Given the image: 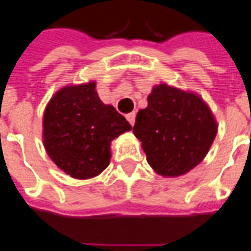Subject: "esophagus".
Instances as JSON below:
<instances>
[{"mask_svg":"<svg viewBox=\"0 0 251 251\" xmlns=\"http://www.w3.org/2000/svg\"><path fill=\"white\" fill-rule=\"evenodd\" d=\"M126 120L129 121L130 125H134V121H136V113H130L126 115Z\"/></svg>","mask_w":251,"mask_h":251,"instance_id":"esophagus-1","label":"esophagus"}]
</instances>
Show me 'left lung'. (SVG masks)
Segmentation results:
<instances>
[{
    "instance_id": "8db88e82",
    "label": "left lung",
    "mask_w": 251,
    "mask_h": 251,
    "mask_svg": "<svg viewBox=\"0 0 251 251\" xmlns=\"http://www.w3.org/2000/svg\"><path fill=\"white\" fill-rule=\"evenodd\" d=\"M133 133L157 174L178 176L204 159L217 125L200 96L160 84L148 96L147 108L137 113Z\"/></svg>"
}]
</instances>
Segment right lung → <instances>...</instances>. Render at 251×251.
<instances>
[{"instance_id": "1", "label": "right lung", "mask_w": 251, "mask_h": 251, "mask_svg": "<svg viewBox=\"0 0 251 251\" xmlns=\"http://www.w3.org/2000/svg\"><path fill=\"white\" fill-rule=\"evenodd\" d=\"M130 129L124 115L101 103L95 83L59 89L43 117L47 153L77 179L100 174L110 163L111 141Z\"/></svg>"}]
</instances>
